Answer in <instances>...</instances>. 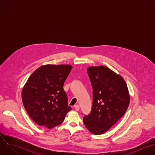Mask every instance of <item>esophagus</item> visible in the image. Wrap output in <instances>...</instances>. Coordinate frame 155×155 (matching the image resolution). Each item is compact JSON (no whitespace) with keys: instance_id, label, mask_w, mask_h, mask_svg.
<instances>
[{"instance_id":"obj_1","label":"esophagus","mask_w":155,"mask_h":155,"mask_svg":"<svg viewBox=\"0 0 155 155\" xmlns=\"http://www.w3.org/2000/svg\"><path fill=\"white\" fill-rule=\"evenodd\" d=\"M74 108H75V109L77 110V111H78V110H80V106H79L78 104L75 105H74Z\"/></svg>"}]
</instances>
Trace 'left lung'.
<instances>
[{"label":"left lung","instance_id":"8db88e82","mask_svg":"<svg viewBox=\"0 0 155 155\" xmlns=\"http://www.w3.org/2000/svg\"><path fill=\"white\" fill-rule=\"evenodd\" d=\"M87 72L93 89L91 113L83 123L92 134L105 133L125 114L130 102L126 81L106 66H91Z\"/></svg>","mask_w":155,"mask_h":155}]
</instances>
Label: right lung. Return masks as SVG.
I'll use <instances>...</instances> for the list:
<instances>
[{
  "label": "right lung",
  "instance_id": "add662e5",
  "mask_svg": "<svg viewBox=\"0 0 155 155\" xmlns=\"http://www.w3.org/2000/svg\"><path fill=\"white\" fill-rule=\"evenodd\" d=\"M72 68L69 64L41 65L23 86L22 101L29 117L38 126L48 129L59 126L72 109L63 89Z\"/></svg>",
  "mask_w": 155,
  "mask_h": 155
}]
</instances>
